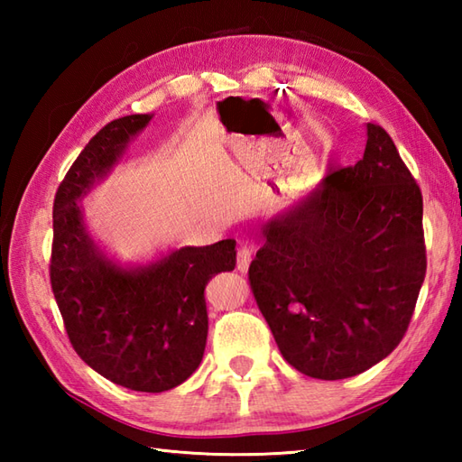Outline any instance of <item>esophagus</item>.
<instances>
[{
  "label": "esophagus",
  "mask_w": 462,
  "mask_h": 462,
  "mask_svg": "<svg viewBox=\"0 0 462 462\" xmlns=\"http://www.w3.org/2000/svg\"><path fill=\"white\" fill-rule=\"evenodd\" d=\"M252 256H254V250H252L250 246H242V248L238 250V262H236V268H238L242 273H246V272H248V268H250V262H252Z\"/></svg>",
  "instance_id": "obj_1"
}]
</instances>
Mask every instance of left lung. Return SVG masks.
Segmentation results:
<instances>
[{
    "instance_id": "1",
    "label": "left lung",
    "mask_w": 462,
    "mask_h": 462,
    "mask_svg": "<svg viewBox=\"0 0 462 462\" xmlns=\"http://www.w3.org/2000/svg\"><path fill=\"white\" fill-rule=\"evenodd\" d=\"M250 286L291 367L347 379L403 339L423 286V196L395 143L367 123L363 159L262 224Z\"/></svg>"
}]
</instances>
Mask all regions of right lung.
I'll return each mask as SVG.
<instances>
[{
	"mask_svg": "<svg viewBox=\"0 0 462 462\" xmlns=\"http://www.w3.org/2000/svg\"><path fill=\"white\" fill-rule=\"evenodd\" d=\"M154 115H129L97 133L77 156L53 204L51 288L79 357L116 385L162 393L200 365L208 311L204 290L236 266V242L156 252L121 262L106 252L79 204L125 159Z\"/></svg>",
	"mask_w": 462,
	"mask_h": 462,
	"instance_id": "1",
	"label": "right lung"
}]
</instances>
